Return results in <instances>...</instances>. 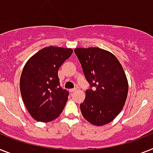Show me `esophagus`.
<instances>
[{"mask_svg": "<svg viewBox=\"0 0 153 153\" xmlns=\"http://www.w3.org/2000/svg\"><path fill=\"white\" fill-rule=\"evenodd\" d=\"M69 91H70V93H74V92L76 91V89H71Z\"/></svg>", "mask_w": 153, "mask_h": 153, "instance_id": "obj_1", "label": "esophagus"}]
</instances>
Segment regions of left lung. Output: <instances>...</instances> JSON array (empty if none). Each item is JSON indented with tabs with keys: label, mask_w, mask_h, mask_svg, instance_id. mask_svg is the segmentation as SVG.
I'll return each instance as SVG.
<instances>
[{
	"label": "left lung",
	"mask_w": 153,
	"mask_h": 153,
	"mask_svg": "<svg viewBox=\"0 0 153 153\" xmlns=\"http://www.w3.org/2000/svg\"><path fill=\"white\" fill-rule=\"evenodd\" d=\"M79 59L89 89L80 105L83 117L90 123L102 126L112 121L124 106L128 82L123 68L110 52L100 48H78Z\"/></svg>",
	"instance_id": "obj_1"
}]
</instances>
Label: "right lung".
Masks as SVG:
<instances>
[{
	"mask_svg": "<svg viewBox=\"0 0 153 153\" xmlns=\"http://www.w3.org/2000/svg\"><path fill=\"white\" fill-rule=\"evenodd\" d=\"M72 52L71 48L46 47L25 64L19 82L21 95L37 121H52L64 110L69 93L60 86L58 69Z\"/></svg>",
	"mask_w": 153,
	"mask_h": 153,
	"instance_id": "1",
	"label": "right lung"
}]
</instances>
